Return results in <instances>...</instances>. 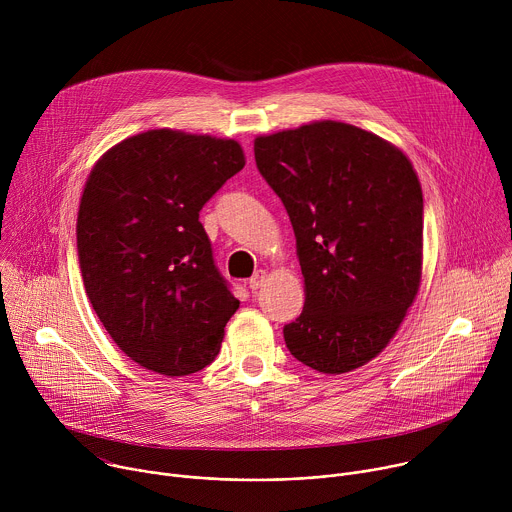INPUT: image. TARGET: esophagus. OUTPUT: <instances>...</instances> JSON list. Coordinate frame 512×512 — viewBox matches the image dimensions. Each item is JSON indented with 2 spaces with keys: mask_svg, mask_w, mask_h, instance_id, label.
Listing matches in <instances>:
<instances>
[{
  "mask_svg": "<svg viewBox=\"0 0 512 512\" xmlns=\"http://www.w3.org/2000/svg\"><path fill=\"white\" fill-rule=\"evenodd\" d=\"M265 277H267V273H265V271H257V273L249 279V287H251V291H257V289L263 285Z\"/></svg>",
  "mask_w": 512,
  "mask_h": 512,
  "instance_id": "1",
  "label": "esophagus"
}]
</instances>
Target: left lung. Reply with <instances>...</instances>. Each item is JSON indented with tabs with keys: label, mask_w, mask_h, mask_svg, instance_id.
I'll return each instance as SVG.
<instances>
[{
	"label": "left lung",
	"mask_w": 512,
	"mask_h": 512,
	"mask_svg": "<svg viewBox=\"0 0 512 512\" xmlns=\"http://www.w3.org/2000/svg\"><path fill=\"white\" fill-rule=\"evenodd\" d=\"M255 162L289 214L304 275L285 344L318 373H350L387 348L419 291L417 172L391 141L330 119L257 135Z\"/></svg>",
	"instance_id": "1"
}]
</instances>
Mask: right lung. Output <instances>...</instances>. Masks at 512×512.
<instances>
[{
  "label": "right lung",
  "instance_id": "right-lung-1",
  "mask_svg": "<svg viewBox=\"0 0 512 512\" xmlns=\"http://www.w3.org/2000/svg\"><path fill=\"white\" fill-rule=\"evenodd\" d=\"M243 166L239 141L168 127L115 143L93 166L77 221L81 273L105 330L139 367L184 377L221 350L239 300L198 212Z\"/></svg>",
  "mask_w": 512,
  "mask_h": 512
}]
</instances>
